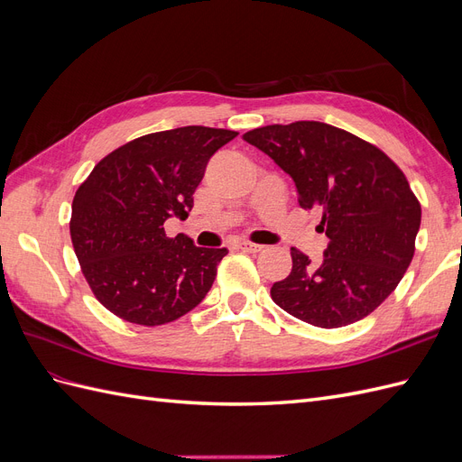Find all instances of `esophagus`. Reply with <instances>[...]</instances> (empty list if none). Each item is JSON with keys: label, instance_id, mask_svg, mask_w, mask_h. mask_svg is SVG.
I'll list each match as a JSON object with an SVG mask.
<instances>
[{"label": "esophagus", "instance_id": "esophagus-1", "mask_svg": "<svg viewBox=\"0 0 462 462\" xmlns=\"http://www.w3.org/2000/svg\"><path fill=\"white\" fill-rule=\"evenodd\" d=\"M236 246H239L241 250H245V253H250V254H256V253H260V250L263 248L262 245H254V243H248V241L236 243Z\"/></svg>", "mask_w": 462, "mask_h": 462}]
</instances>
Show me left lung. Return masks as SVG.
<instances>
[{"mask_svg": "<svg viewBox=\"0 0 462 462\" xmlns=\"http://www.w3.org/2000/svg\"><path fill=\"white\" fill-rule=\"evenodd\" d=\"M295 180L299 204L319 209L329 245L312 263L291 248L292 270L272 287L285 312L318 328H343L395 291L414 256L422 209L385 153L319 121L265 125L243 134Z\"/></svg>", "mask_w": 462, "mask_h": 462, "instance_id": "8db88e82", "label": "left lung"}]
</instances>
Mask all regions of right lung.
<instances>
[{
  "mask_svg": "<svg viewBox=\"0 0 462 462\" xmlns=\"http://www.w3.org/2000/svg\"><path fill=\"white\" fill-rule=\"evenodd\" d=\"M239 134L189 125L152 133L97 162L73 199L69 229L87 282L109 312L162 326L190 312L212 289L227 248L165 235L185 219L208 160Z\"/></svg>",
  "mask_w": 462,
  "mask_h": 462,
  "instance_id": "right-lung-1",
  "label": "right lung"
}]
</instances>
